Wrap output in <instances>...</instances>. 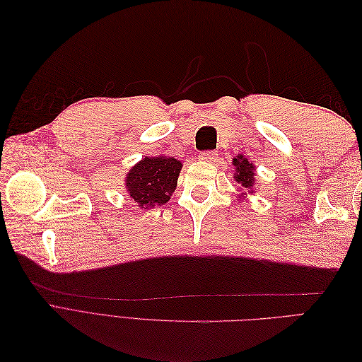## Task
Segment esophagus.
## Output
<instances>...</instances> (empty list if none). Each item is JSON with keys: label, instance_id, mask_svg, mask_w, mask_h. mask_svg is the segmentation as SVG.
<instances>
[{"label": "esophagus", "instance_id": "obj_1", "mask_svg": "<svg viewBox=\"0 0 362 362\" xmlns=\"http://www.w3.org/2000/svg\"><path fill=\"white\" fill-rule=\"evenodd\" d=\"M217 157H218V154H217V152H214V151H206V152H201V154H199V160L201 161H206V163L216 161Z\"/></svg>", "mask_w": 362, "mask_h": 362}]
</instances>
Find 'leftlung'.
Returning a JSON list of instances; mask_svg holds the SVG:
<instances>
[{"instance_id":"1","label":"left lung","mask_w":362,"mask_h":362,"mask_svg":"<svg viewBox=\"0 0 362 362\" xmlns=\"http://www.w3.org/2000/svg\"><path fill=\"white\" fill-rule=\"evenodd\" d=\"M233 166L235 172L233 173V177L237 184H240V187L237 192L246 190L243 193H238V202H243L247 194H255V182H257V173H255V164L250 163L243 154H238L237 157L233 158Z\"/></svg>"}]
</instances>
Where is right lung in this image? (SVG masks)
Masks as SVG:
<instances>
[{
	"mask_svg": "<svg viewBox=\"0 0 362 362\" xmlns=\"http://www.w3.org/2000/svg\"><path fill=\"white\" fill-rule=\"evenodd\" d=\"M181 168L182 163L173 157H144L127 172V193L144 210L166 204L177 190Z\"/></svg>",
	"mask_w": 362,
	"mask_h": 362,
	"instance_id": "1",
	"label": "right lung"
}]
</instances>
